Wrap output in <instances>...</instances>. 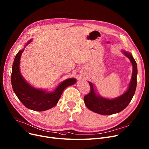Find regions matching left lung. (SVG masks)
Returning <instances> with one entry per match:
<instances>
[{
	"label": "left lung",
	"instance_id": "8db88e82",
	"mask_svg": "<svg viewBox=\"0 0 149 149\" xmlns=\"http://www.w3.org/2000/svg\"><path fill=\"white\" fill-rule=\"evenodd\" d=\"M122 52L130 59L133 67L131 81L127 91L120 96L113 100H109L97 95L95 92L93 84L88 82L91 86V91L88 94L84 96V101L86 107L90 110L102 115H111L123 110L132 100L136 87L137 65L130 52L124 50Z\"/></svg>",
	"mask_w": 149,
	"mask_h": 149
}]
</instances>
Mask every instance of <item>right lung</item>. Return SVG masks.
Wrapping results in <instances>:
<instances>
[{"label": "right lung", "instance_id": "obj_1", "mask_svg": "<svg viewBox=\"0 0 149 149\" xmlns=\"http://www.w3.org/2000/svg\"><path fill=\"white\" fill-rule=\"evenodd\" d=\"M32 41V39L29 41L26 46ZM23 51L24 49H22L18 52L13 65L11 84L13 91L18 100L30 110L36 111L49 110L57 104L64 89L76 83V79L65 80L58 86L53 92H47L34 88L25 81L19 71V61Z\"/></svg>", "mask_w": 149, "mask_h": 149}]
</instances>
